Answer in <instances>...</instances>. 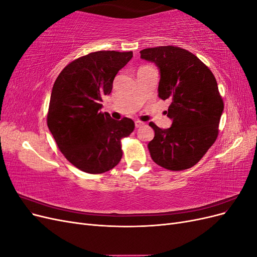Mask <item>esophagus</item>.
<instances>
[{
    "mask_svg": "<svg viewBox=\"0 0 257 257\" xmlns=\"http://www.w3.org/2000/svg\"><path fill=\"white\" fill-rule=\"evenodd\" d=\"M145 125V123L142 121H135V126L136 127H142Z\"/></svg>",
    "mask_w": 257,
    "mask_h": 257,
    "instance_id": "34e87169",
    "label": "esophagus"
}]
</instances>
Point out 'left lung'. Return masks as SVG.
Listing matches in <instances>:
<instances>
[{
  "label": "left lung",
  "mask_w": 257,
  "mask_h": 257,
  "mask_svg": "<svg viewBox=\"0 0 257 257\" xmlns=\"http://www.w3.org/2000/svg\"><path fill=\"white\" fill-rule=\"evenodd\" d=\"M141 58L159 69V97L172 100L165 112L172 126L160 128L149 123L154 130L148 144L151 159L175 172L191 168L214 144L219 132L224 104L214 76L196 56L174 46L144 49Z\"/></svg>",
  "instance_id": "1"
}]
</instances>
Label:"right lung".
I'll use <instances>...</instances> for the list:
<instances>
[{
  "label": "right lung",
  "instance_id": "add662e5",
  "mask_svg": "<svg viewBox=\"0 0 257 257\" xmlns=\"http://www.w3.org/2000/svg\"><path fill=\"white\" fill-rule=\"evenodd\" d=\"M133 52L96 51L69 63L53 84L47 124L60 151L88 174H103L119 164L121 138L134 131L133 120L103 113L115 75Z\"/></svg>",
  "mask_w": 257,
  "mask_h": 257
}]
</instances>
